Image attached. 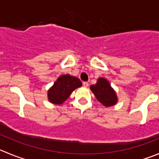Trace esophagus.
<instances>
[{"label": "esophagus", "mask_w": 159, "mask_h": 159, "mask_svg": "<svg viewBox=\"0 0 159 159\" xmlns=\"http://www.w3.org/2000/svg\"><path fill=\"white\" fill-rule=\"evenodd\" d=\"M83 86L85 87H87L89 86V84L87 82H83Z\"/></svg>", "instance_id": "esophagus-1"}]
</instances>
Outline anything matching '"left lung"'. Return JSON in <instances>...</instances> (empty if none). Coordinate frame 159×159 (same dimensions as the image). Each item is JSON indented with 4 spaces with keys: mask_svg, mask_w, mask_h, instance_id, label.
Wrapping results in <instances>:
<instances>
[{
    "mask_svg": "<svg viewBox=\"0 0 159 159\" xmlns=\"http://www.w3.org/2000/svg\"><path fill=\"white\" fill-rule=\"evenodd\" d=\"M90 90L94 93L97 99L105 106H111L117 102L116 92L105 79H98V83L95 85L90 86Z\"/></svg>",
    "mask_w": 159,
    "mask_h": 159,
    "instance_id": "left-lung-1",
    "label": "left lung"
}]
</instances>
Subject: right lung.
<instances>
[{
  "mask_svg": "<svg viewBox=\"0 0 159 159\" xmlns=\"http://www.w3.org/2000/svg\"><path fill=\"white\" fill-rule=\"evenodd\" d=\"M82 86L78 78L70 75H63L58 79L54 86L48 90V99L51 103L61 105L70 96L75 89Z\"/></svg>",
  "mask_w": 159,
  "mask_h": 159,
  "instance_id": "add662e5",
  "label": "right lung"
}]
</instances>
